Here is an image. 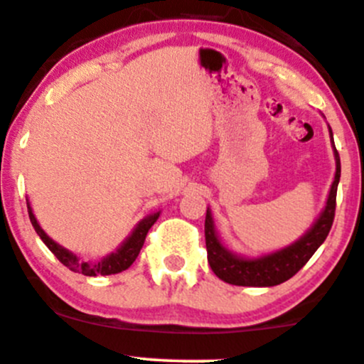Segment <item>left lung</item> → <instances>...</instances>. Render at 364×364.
Returning <instances> with one entry per match:
<instances>
[{
	"mask_svg": "<svg viewBox=\"0 0 364 364\" xmlns=\"http://www.w3.org/2000/svg\"><path fill=\"white\" fill-rule=\"evenodd\" d=\"M331 146L335 151V179L331 183L325 209L319 214L311 230L304 237L299 238L292 245L278 250V252L262 255L257 259H247L240 255L231 254L226 247H223L221 240L218 238L214 230L213 214L207 209L205 214V247H207V261L215 273V277L231 285L240 287H274L287 282L301 269L302 266L313 257L318 247L326 240L330 233V228L333 225L335 218V203H337V186L341 179V157L335 149L333 134H331Z\"/></svg>",
	"mask_w": 364,
	"mask_h": 364,
	"instance_id": "left-lung-1",
	"label": "left lung"
}]
</instances>
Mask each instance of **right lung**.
<instances>
[{"instance_id": "right-lung-1", "label": "right lung", "mask_w": 364, "mask_h": 364, "mask_svg": "<svg viewBox=\"0 0 364 364\" xmlns=\"http://www.w3.org/2000/svg\"><path fill=\"white\" fill-rule=\"evenodd\" d=\"M27 210H29V219L31 223H33L36 233H38L39 238L45 242L48 249L55 254V257H57L63 266L69 267L70 271H74V273H82L85 277H98V274H103V277H105V274H115L127 269V267L136 261L139 250H141L143 243H145L146 233H149V230L154 226V223L159 219V214H161L155 213L146 215V218L143 219V221H139V225L134 228V231L127 237V240L119 247L117 252H112L110 255H107V257H103L102 261L91 264V262L81 261L77 255L69 252V250L63 249L62 245H58L57 242H53L48 237L45 231L41 230V226L38 225V219L34 218L29 202H27Z\"/></svg>"}]
</instances>
